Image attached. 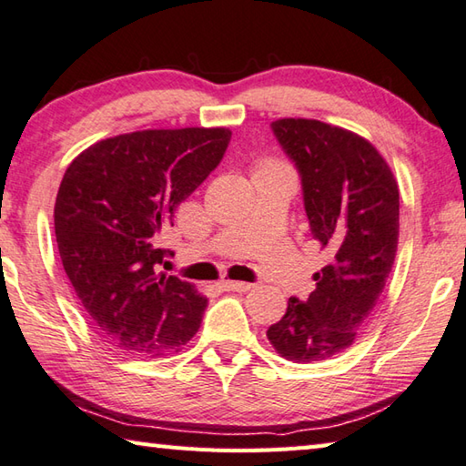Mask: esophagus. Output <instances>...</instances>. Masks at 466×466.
<instances>
[{
    "label": "esophagus",
    "instance_id": "34e87169",
    "mask_svg": "<svg viewBox=\"0 0 466 466\" xmlns=\"http://www.w3.org/2000/svg\"><path fill=\"white\" fill-rule=\"evenodd\" d=\"M224 287V289H228V291H238V293H247V291H250L252 289V283H244V281H222L219 283Z\"/></svg>",
    "mask_w": 466,
    "mask_h": 466
}]
</instances>
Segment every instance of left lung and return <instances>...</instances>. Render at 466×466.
I'll use <instances>...</instances> for the list:
<instances>
[{
  "mask_svg": "<svg viewBox=\"0 0 466 466\" xmlns=\"http://www.w3.org/2000/svg\"><path fill=\"white\" fill-rule=\"evenodd\" d=\"M270 128L298 168L309 230L328 265L314 275L308 299L289 298L267 336L287 360H326L354 342L385 289L400 236V189L359 134L303 117Z\"/></svg>",
  "mask_w": 466,
  "mask_h": 466,
  "instance_id": "left-lung-1",
  "label": "left lung"
}]
</instances>
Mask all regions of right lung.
<instances>
[{
  "label": "right lung",
  "instance_id": "1",
  "mask_svg": "<svg viewBox=\"0 0 466 466\" xmlns=\"http://www.w3.org/2000/svg\"><path fill=\"white\" fill-rule=\"evenodd\" d=\"M226 128L142 130L106 138L66 168L55 234L65 273L109 344L158 357L179 350L208 299L175 275H157L173 214L219 165Z\"/></svg>",
  "mask_w": 466,
  "mask_h": 466
}]
</instances>
